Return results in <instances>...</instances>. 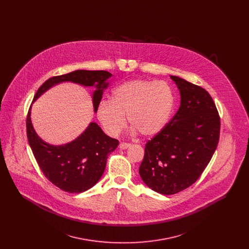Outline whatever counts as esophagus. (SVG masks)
<instances>
[{
  "label": "esophagus",
  "instance_id": "34e87169",
  "mask_svg": "<svg viewBox=\"0 0 249 249\" xmlns=\"http://www.w3.org/2000/svg\"><path fill=\"white\" fill-rule=\"evenodd\" d=\"M130 145H131V143H130V142H120L119 143V148L120 149H127V148L130 147Z\"/></svg>",
  "mask_w": 249,
  "mask_h": 249
}]
</instances>
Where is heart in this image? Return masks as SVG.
<instances>
[{"label": "heart", "instance_id": "heart-1", "mask_svg": "<svg viewBox=\"0 0 249 249\" xmlns=\"http://www.w3.org/2000/svg\"><path fill=\"white\" fill-rule=\"evenodd\" d=\"M175 107V95L163 81L135 79L119 86L111 101L97 107V117L107 134H119L128 117L134 131L154 137L164 130Z\"/></svg>", "mask_w": 249, "mask_h": 249}]
</instances>
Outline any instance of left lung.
<instances>
[{
    "label": "left lung",
    "instance_id": "obj_1",
    "mask_svg": "<svg viewBox=\"0 0 249 249\" xmlns=\"http://www.w3.org/2000/svg\"><path fill=\"white\" fill-rule=\"evenodd\" d=\"M180 91L177 114L148 140L139 174L158 193L176 194L201 177L216 149L220 118L212 97L201 87L171 75Z\"/></svg>",
    "mask_w": 249,
    "mask_h": 249
}]
</instances>
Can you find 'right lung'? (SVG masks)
I'll list each match as a JSON object with an SVG mask.
<instances>
[{
    "instance_id": "obj_1",
    "label": "right lung",
    "mask_w": 249,
    "mask_h": 249,
    "mask_svg": "<svg viewBox=\"0 0 249 249\" xmlns=\"http://www.w3.org/2000/svg\"><path fill=\"white\" fill-rule=\"evenodd\" d=\"M107 71L76 70L48 79L37 90L34 102L51 87L61 82L80 84L85 87H96L92 102L97 112L103 91L111 77ZM27 137L36 161L48 180L61 190L69 193H80L92 188L103 176L108 155L119 145L117 139L111 138L94 122H91L83 133L72 142L53 145L43 141L36 132L31 121V108L27 119Z\"/></svg>"
}]
</instances>
